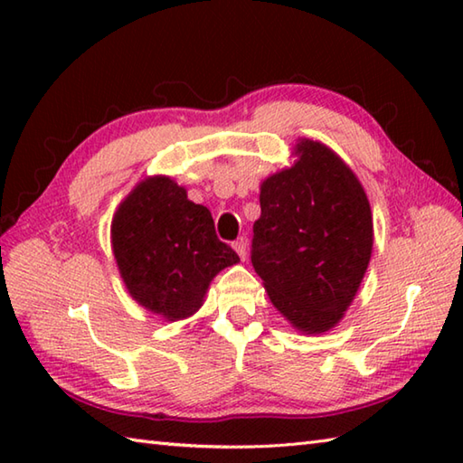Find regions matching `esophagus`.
I'll return each instance as SVG.
<instances>
[{"label":"esophagus","instance_id":"esophagus-1","mask_svg":"<svg viewBox=\"0 0 463 463\" xmlns=\"http://www.w3.org/2000/svg\"><path fill=\"white\" fill-rule=\"evenodd\" d=\"M232 247H234V250H237L241 260H247V257H249V242H247V239H244V237L237 239V241H234Z\"/></svg>","mask_w":463,"mask_h":463}]
</instances>
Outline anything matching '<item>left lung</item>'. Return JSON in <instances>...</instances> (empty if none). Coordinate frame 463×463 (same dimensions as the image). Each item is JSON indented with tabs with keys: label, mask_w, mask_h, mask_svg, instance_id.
Listing matches in <instances>:
<instances>
[{
	"label": "left lung",
	"mask_w": 463,
	"mask_h": 463,
	"mask_svg": "<svg viewBox=\"0 0 463 463\" xmlns=\"http://www.w3.org/2000/svg\"><path fill=\"white\" fill-rule=\"evenodd\" d=\"M298 161L260 184L250 260L294 328L336 326L368 269L373 229L356 175L326 145L300 139Z\"/></svg>",
	"instance_id": "8db88e82"
}]
</instances>
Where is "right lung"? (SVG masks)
Wrapping results in <instances>:
<instances>
[{
  "instance_id": "1",
  "label": "right lung",
  "mask_w": 463,
  "mask_h": 463,
  "mask_svg": "<svg viewBox=\"0 0 463 463\" xmlns=\"http://www.w3.org/2000/svg\"><path fill=\"white\" fill-rule=\"evenodd\" d=\"M113 254L131 297L166 320L201 308L211 280L241 259L214 232L211 211L169 176H149L119 204Z\"/></svg>"
}]
</instances>
